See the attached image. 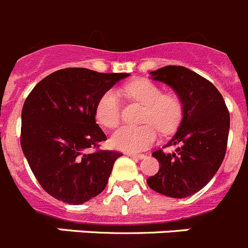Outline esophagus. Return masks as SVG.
Segmentation results:
<instances>
[{
  "instance_id": "1",
  "label": "esophagus",
  "mask_w": 248,
  "mask_h": 248,
  "mask_svg": "<svg viewBox=\"0 0 248 248\" xmlns=\"http://www.w3.org/2000/svg\"><path fill=\"white\" fill-rule=\"evenodd\" d=\"M127 156L128 157H132V158H136V160H142V158H145V155H142V154H131V152H127Z\"/></svg>"
}]
</instances>
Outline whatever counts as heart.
I'll return each instance as SVG.
<instances>
[{"instance_id": "b5f03b06", "label": "heart", "mask_w": 248, "mask_h": 248, "mask_svg": "<svg viewBox=\"0 0 248 248\" xmlns=\"http://www.w3.org/2000/svg\"><path fill=\"white\" fill-rule=\"evenodd\" d=\"M131 98L146 106L142 126H122L111 136L112 147L126 152H139L154 145L157 128L170 133L178 126L182 117V103L175 94H163L160 86L148 79H136L124 87ZM96 120L101 126L115 128L121 118V105L118 93L113 90L103 92L94 108Z\"/></svg>"}]
</instances>
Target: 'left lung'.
<instances>
[{
    "label": "left lung",
    "mask_w": 248,
    "mask_h": 248,
    "mask_svg": "<svg viewBox=\"0 0 248 248\" xmlns=\"http://www.w3.org/2000/svg\"><path fill=\"white\" fill-rule=\"evenodd\" d=\"M155 81L169 85L182 103V121L166 146L176 152L155 151L160 170L147 185L161 195L185 199L212 180L222 163L230 131V113L222 94L208 79L182 66H166L150 72Z\"/></svg>",
    "instance_id": "8db88e82"
}]
</instances>
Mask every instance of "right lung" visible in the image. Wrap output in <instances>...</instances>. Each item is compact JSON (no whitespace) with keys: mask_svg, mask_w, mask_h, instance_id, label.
<instances>
[{"mask_svg":"<svg viewBox=\"0 0 248 248\" xmlns=\"http://www.w3.org/2000/svg\"><path fill=\"white\" fill-rule=\"evenodd\" d=\"M128 76L63 68L45 77L26 98L21 147L38 184L59 201L81 204L106 187L122 154L98 150L107 137L94 108L103 92Z\"/></svg>","mask_w":248,"mask_h":248,"instance_id":"obj_1","label":"right lung"}]
</instances>
